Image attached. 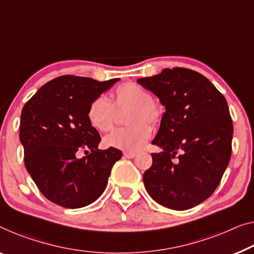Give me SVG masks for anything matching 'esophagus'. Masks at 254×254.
<instances>
[{"label": "esophagus", "mask_w": 254, "mask_h": 254, "mask_svg": "<svg viewBox=\"0 0 254 254\" xmlns=\"http://www.w3.org/2000/svg\"><path fill=\"white\" fill-rule=\"evenodd\" d=\"M123 155H124V157H127V158H134L135 156H137V154L131 153V151H124Z\"/></svg>", "instance_id": "34e87169"}]
</instances>
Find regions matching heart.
Listing matches in <instances>:
<instances>
[{"instance_id": "obj_1", "label": "heart", "mask_w": 254, "mask_h": 254, "mask_svg": "<svg viewBox=\"0 0 254 254\" xmlns=\"http://www.w3.org/2000/svg\"><path fill=\"white\" fill-rule=\"evenodd\" d=\"M130 106L127 113V123L131 126L119 127L104 139L105 145L124 151H137L148 141L151 134V127L160 123L163 115L162 106L151 99L148 90L137 83H124L115 90L114 101L107 97L98 96L91 101L86 117L89 123L96 130L107 132L114 122V107Z\"/></svg>"}]
</instances>
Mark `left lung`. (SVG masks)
I'll use <instances>...</instances> for the list:
<instances>
[{"label":"left lung","instance_id":"left-lung-1","mask_svg":"<svg viewBox=\"0 0 254 254\" xmlns=\"http://www.w3.org/2000/svg\"><path fill=\"white\" fill-rule=\"evenodd\" d=\"M137 82L165 107L151 141L162 151L151 154L153 164L143 173L146 190L169 209H190L210 197L229 163L233 122L226 98L187 68H165Z\"/></svg>","mask_w":254,"mask_h":254}]
</instances>
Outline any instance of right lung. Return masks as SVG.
<instances>
[{"instance_id": "obj_1", "label": "right lung", "mask_w": 254, "mask_h": 254, "mask_svg": "<svg viewBox=\"0 0 254 254\" xmlns=\"http://www.w3.org/2000/svg\"><path fill=\"white\" fill-rule=\"evenodd\" d=\"M117 81L65 75L41 86L22 108L19 138L25 166L40 191L60 206L78 209L93 203L122 157L116 148H98L99 132L86 117L91 101ZM81 150L87 156L77 159Z\"/></svg>"}]
</instances>
